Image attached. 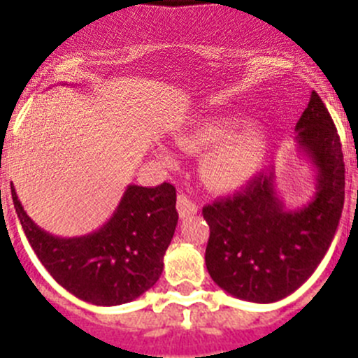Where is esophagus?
Masks as SVG:
<instances>
[{"label":"esophagus","instance_id":"obj_1","mask_svg":"<svg viewBox=\"0 0 358 358\" xmlns=\"http://www.w3.org/2000/svg\"><path fill=\"white\" fill-rule=\"evenodd\" d=\"M177 211H179V217L181 218L189 217V215L197 213V204L188 195L181 194L177 197Z\"/></svg>","mask_w":358,"mask_h":358}]
</instances>
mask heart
<instances>
[{
    "label": "heart",
    "mask_w": 358,
    "mask_h": 358,
    "mask_svg": "<svg viewBox=\"0 0 358 358\" xmlns=\"http://www.w3.org/2000/svg\"><path fill=\"white\" fill-rule=\"evenodd\" d=\"M240 116H201L179 131L177 141L192 152L208 148L202 156L201 173L217 189H235L248 185L260 172L267 154V136Z\"/></svg>",
    "instance_id": "heart-1"
}]
</instances>
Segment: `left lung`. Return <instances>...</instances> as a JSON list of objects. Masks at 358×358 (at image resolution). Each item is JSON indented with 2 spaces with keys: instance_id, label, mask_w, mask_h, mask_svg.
I'll return each instance as SVG.
<instances>
[{
  "instance_id": "1",
  "label": "left lung",
  "mask_w": 358,
  "mask_h": 358,
  "mask_svg": "<svg viewBox=\"0 0 358 358\" xmlns=\"http://www.w3.org/2000/svg\"><path fill=\"white\" fill-rule=\"evenodd\" d=\"M296 141L317 170L315 195L287 210L274 188V170L260 172L233 197L202 208L210 226L206 267L231 296L274 303L308 280L327 255L344 206V161L327 106L312 91L296 123Z\"/></svg>"
}]
</instances>
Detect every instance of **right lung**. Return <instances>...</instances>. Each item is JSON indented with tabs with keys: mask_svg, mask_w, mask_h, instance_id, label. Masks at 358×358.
I'll list each match as a JSON object with an SVG mask.
<instances>
[{
	"mask_svg": "<svg viewBox=\"0 0 358 358\" xmlns=\"http://www.w3.org/2000/svg\"><path fill=\"white\" fill-rule=\"evenodd\" d=\"M12 201L31 249L53 280L91 305L129 303L156 285L177 226L176 188L129 185L113 217L90 235L61 238L41 229Z\"/></svg>",
	"mask_w": 358,
	"mask_h": 358,
	"instance_id": "add662e5",
	"label": "right lung"
}]
</instances>
